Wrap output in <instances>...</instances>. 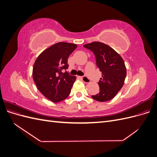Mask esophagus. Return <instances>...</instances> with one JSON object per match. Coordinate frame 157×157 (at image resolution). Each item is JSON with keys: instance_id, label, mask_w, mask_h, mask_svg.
<instances>
[{"instance_id": "34e87169", "label": "esophagus", "mask_w": 157, "mask_h": 157, "mask_svg": "<svg viewBox=\"0 0 157 157\" xmlns=\"http://www.w3.org/2000/svg\"><path fill=\"white\" fill-rule=\"evenodd\" d=\"M81 79L84 83H90V79L86 77H81Z\"/></svg>"}]
</instances>
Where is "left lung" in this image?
Wrapping results in <instances>:
<instances>
[{
	"instance_id": "8db88e82",
	"label": "left lung",
	"mask_w": 157,
	"mask_h": 157,
	"mask_svg": "<svg viewBox=\"0 0 157 157\" xmlns=\"http://www.w3.org/2000/svg\"><path fill=\"white\" fill-rule=\"evenodd\" d=\"M84 47L94 52L96 65L102 73L98 82L100 91L92 98L100 102L111 100L124 83L126 68L124 60L111 47L100 42H93Z\"/></svg>"
}]
</instances>
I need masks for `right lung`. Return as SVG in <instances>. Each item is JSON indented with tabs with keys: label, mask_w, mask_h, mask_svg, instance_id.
Here are the masks:
<instances>
[{
	"label": "right lung",
	"mask_w": 157,
	"mask_h": 157,
	"mask_svg": "<svg viewBox=\"0 0 157 157\" xmlns=\"http://www.w3.org/2000/svg\"><path fill=\"white\" fill-rule=\"evenodd\" d=\"M77 45L60 42L44 50L38 56L33 68V78L37 88L52 102L67 98L76 80L63 69H68L67 59Z\"/></svg>",
	"instance_id": "add662e5"
}]
</instances>
